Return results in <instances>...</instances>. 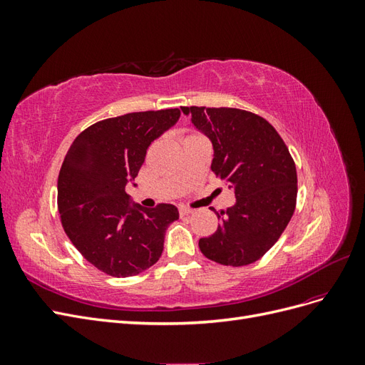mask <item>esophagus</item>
<instances>
[{
  "label": "esophagus",
  "mask_w": 365,
  "mask_h": 365,
  "mask_svg": "<svg viewBox=\"0 0 365 365\" xmlns=\"http://www.w3.org/2000/svg\"><path fill=\"white\" fill-rule=\"evenodd\" d=\"M193 210L189 207H180V215L181 216H187V215H192Z\"/></svg>",
  "instance_id": "obj_1"
}]
</instances>
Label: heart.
<instances>
[{"label":"heart","instance_id":"b5f03b06","mask_svg":"<svg viewBox=\"0 0 365 365\" xmlns=\"http://www.w3.org/2000/svg\"><path fill=\"white\" fill-rule=\"evenodd\" d=\"M192 137H200V135H187V137H184L182 140H185V138H192ZM182 140H181V141H182Z\"/></svg>","mask_w":365,"mask_h":365}]
</instances>
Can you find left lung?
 Instances as JSON below:
<instances>
[{
    "mask_svg": "<svg viewBox=\"0 0 365 365\" xmlns=\"http://www.w3.org/2000/svg\"><path fill=\"white\" fill-rule=\"evenodd\" d=\"M181 109L212 141V170L236 196L233 207L215 212L220 224L212 236L200 239V250L227 267L254 263L279 240L294 215L297 170L291 153L260 115L237 108Z\"/></svg>",
    "mask_w": 365,
    "mask_h": 365,
    "instance_id": "left-lung-1",
    "label": "left lung"
}]
</instances>
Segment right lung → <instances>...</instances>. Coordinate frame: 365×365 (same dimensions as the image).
<instances>
[{"instance_id":"right-lung-1","label":"right lung","mask_w":365,"mask_h":365,"mask_svg":"<svg viewBox=\"0 0 365 365\" xmlns=\"http://www.w3.org/2000/svg\"><path fill=\"white\" fill-rule=\"evenodd\" d=\"M178 108L97 121L76 137L58 178L65 233L82 256L113 277H132L155 264L178 208H145L126 193L153 140L178 121ZM135 185V184H134Z\"/></svg>"}]
</instances>
